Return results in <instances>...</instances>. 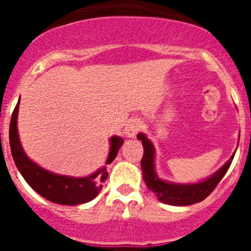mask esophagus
<instances>
[{
    "label": "esophagus",
    "instance_id": "34e87169",
    "mask_svg": "<svg viewBox=\"0 0 251 251\" xmlns=\"http://www.w3.org/2000/svg\"><path fill=\"white\" fill-rule=\"evenodd\" d=\"M142 129V123L141 121H138V119H132V121H129L127 123V126H126V136L128 137V138H134V137L137 136V133L139 132V130Z\"/></svg>",
    "mask_w": 251,
    "mask_h": 251
}]
</instances>
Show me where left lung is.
<instances>
[{
  "label": "left lung",
  "mask_w": 251,
  "mask_h": 251,
  "mask_svg": "<svg viewBox=\"0 0 251 251\" xmlns=\"http://www.w3.org/2000/svg\"><path fill=\"white\" fill-rule=\"evenodd\" d=\"M137 138L142 141L143 150H145L141 161V167L146 185L151 191L154 192L161 202L167 203V205L188 206L205 200L225 176L235 156L234 153L220 170L215 172L211 177L206 178L205 181L197 183H185V185L171 183L157 177L156 171H154V147L152 142L143 133H138Z\"/></svg>",
  "instance_id": "8db88e82"
}]
</instances>
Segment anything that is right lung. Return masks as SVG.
<instances>
[{"label": "right lung", "mask_w": 251, "mask_h": 251, "mask_svg": "<svg viewBox=\"0 0 251 251\" xmlns=\"http://www.w3.org/2000/svg\"><path fill=\"white\" fill-rule=\"evenodd\" d=\"M19 104L20 100L15 106V110L11 117L10 147L15 165L19 168L20 174L25 178L26 182L34 188L37 194L45 197L46 200L59 203V205H80V203L89 202L98 196L103 187V182L108 178L106 167L100 168L90 176L70 177L49 172L48 170L41 168L26 156L20 143L19 132H17ZM123 142L121 137L114 136L110 138V150L106 165L114 161Z\"/></svg>", "instance_id": "1"}]
</instances>
